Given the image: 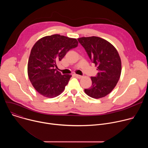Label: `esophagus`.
<instances>
[{"instance_id":"esophagus-1","label":"esophagus","mask_w":148,"mask_h":148,"mask_svg":"<svg viewBox=\"0 0 148 148\" xmlns=\"http://www.w3.org/2000/svg\"><path fill=\"white\" fill-rule=\"evenodd\" d=\"M75 77H77V78H81L82 77L81 75H78V74H74Z\"/></svg>"}]
</instances>
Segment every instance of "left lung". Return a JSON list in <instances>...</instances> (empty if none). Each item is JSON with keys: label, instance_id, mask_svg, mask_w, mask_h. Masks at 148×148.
<instances>
[{"label": "left lung", "instance_id": "1", "mask_svg": "<svg viewBox=\"0 0 148 148\" xmlns=\"http://www.w3.org/2000/svg\"><path fill=\"white\" fill-rule=\"evenodd\" d=\"M78 40L98 71L97 76L91 77L92 86L84 91L93 98L104 97L113 90L120 78L121 60L119 55L112 45L102 38L84 37L78 38Z\"/></svg>", "mask_w": 148, "mask_h": 148}]
</instances>
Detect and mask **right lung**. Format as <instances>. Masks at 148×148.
<instances>
[{"label":"right lung","mask_w":148,"mask_h":148,"mask_svg":"<svg viewBox=\"0 0 148 148\" xmlns=\"http://www.w3.org/2000/svg\"><path fill=\"white\" fill-rule=\"evenodd\" d=\"M76 38L60 34L42 37L32 49L27 64L29 79L35 90L47 98H54L64 90L71 75H61L57 62L78 46Z\"/></svg>","instance_id":"right-lung-1"}]
</instances>
